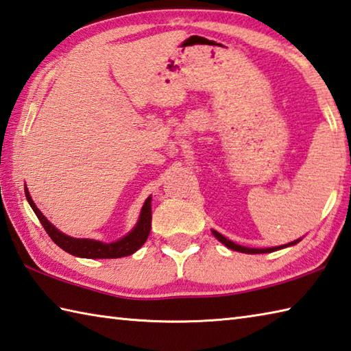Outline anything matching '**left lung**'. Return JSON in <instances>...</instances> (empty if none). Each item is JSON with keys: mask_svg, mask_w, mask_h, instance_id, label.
I'll return each mask as SVG.
<instances>
[{"mask_svg": "<svg viewBox=\"0 0 351 351\" xmlns=\"http://www.w3.org/2000/svg\"><path fill=\"white\" fill-rule=\"evenodd\" d=\"M211 232H213V234H215V237L219 240V242H222V243L226 246V248H230V250H232V251L245 252V254H265V252H274V251L287 248V246H292V245L300 242V239H298V240H293V242L287 243V245L274 246V248H262V250H258V248H246V246H242V245H237V243H234V242H231V240L223 237V236L221 234V232H217V231H215V230H211Z\"/></svg>", "mask_w": 351, "mask_h": 351, "instance_id": "left-lung-1", "label": "left lung"}]
</instances>
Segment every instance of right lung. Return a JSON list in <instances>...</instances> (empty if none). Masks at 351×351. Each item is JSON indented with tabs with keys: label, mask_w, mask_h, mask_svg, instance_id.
<instances>
[{
	"label": "right lung",
	"mask_w": 351,
	"mask_h": 351,
	"mask_svg": "<svg viewBox=\"0 0 351 351\" xmlns=\"http://www.w3.org/2000/svg\"><path fill=\"white\" fill-rule=\"evenodd\" d=\"M24 190H25L27 201H29L34 215L38 216L39 222L43 223L47 234L51 237L53 242L56 243L59 248L66 251L68 254H73L75 257H84V258L126 257V256H130V254H134L135 251H138L149 237L150 226H152V207H150V201H152V197L150 196L146 199V202L143 205L140 219L134 226V230L125 237L117 240V242L103 243V242H99V240H93V239H74L64 234V232H60L56 226L48 222L47 217L38 210L27 187H24Z\"/></svg>",
	"instance_id": "obj_1"
}]
</instances>
